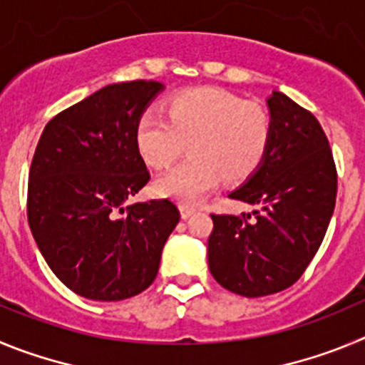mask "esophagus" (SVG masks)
Here are the masks:
<instances>
[{
    "mask_svg": "<svg viewBox=\"0 0 365 365\" xmlns=\"http://www.w3.org/2000/svg\"><path fill=\"white\" fill-rule=\"evenodd\" d=\"M196 212V207L195 205H189V203H180V215H182V218H189L190 215H195Z\"/></svg>",
    "mask_w": 365,
    "mask_h": 365,
    "instance_id": "34e87169",
    "label": "esophagus"
}]
</instances>
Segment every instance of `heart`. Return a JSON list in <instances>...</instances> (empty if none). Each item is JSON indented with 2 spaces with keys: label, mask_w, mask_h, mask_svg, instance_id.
Masks as SVG:
<instances>
[{
  "label": "heart",
  "mask_w": 365,
  "mask_h": 365,
  "mask_svg": "<svg viewBox=\"0 0 365 365\" xmlns=\"http://www.w3.org/2000/svg\"><path fill=\"white\" fill-rule=\"evenodd\" d=\"M272 138L265 107L222 88H190L167 105V118L145 110L134 129L136 149L149 165L162 169L183 149L190 156L154 182V192L180 203H196L220 180H247L264 162Z\"/></svg>",
  "instance_id": "obj_1"
}]
</instances>
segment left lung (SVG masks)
<instances>
[{
	"label": "left lung",
	"mask_w": 365,
	"mask_h": 365,
	"mask_svg": "<svg viewBox=\"0 0 365 365\" xmlns=\"http://www.w3.org/2000/svg\"><path fill=\"white\" fill-rule=\"evenodd\" d=\"M272 138L264 162L232 200L251 215H211L207 258L231 293L267 297L304 274L326 236L336 202V167L317 118L284 93L267 98Z\"/></svg>",
	"instance_id": "obj_1"
}]
</instances>
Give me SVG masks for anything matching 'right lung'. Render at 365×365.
Instances as JSON below:
<instances>
[{
	"mask_svg": "<svg viewBox=\"0 0 365 365\" xmlns=\"http://www.w3.org/2000/svg\"><path fill=\"white\" fill-rule=\"evenodd\" d=\"M160 81L100 88L45 125L29 173L27 216L45 262L71 291L118 302L145 291L180 220L169 200L127 205L150 175L134 142Z\"/></svg>",
	"mask_w": 365,
	"mask_h": 365,
	"instance_id": "1",
	"label": "right lung"
}]
</instances>
